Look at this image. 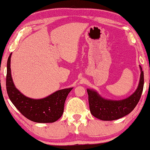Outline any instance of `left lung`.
<instances>
[{
	"label": "left lung",
	"mask_w": 150,
	"mask_h": 150,
	"mask_svg": "<svg viewBox=\"0 0 150 150\" xmlns=\"http://www.w3.org/2000/svg\"><path fill=\"white\" fill-rule=\"evenodd\" d=\"M140 66L141 75L138 87L127 98L122 100H110L101 97L97 91L87 89L88 103L91 114L101 120H114L130 114L137 105L144 89V71Z\"/></svg>",
	"instance_id": "obj_1"
}]
</instances>
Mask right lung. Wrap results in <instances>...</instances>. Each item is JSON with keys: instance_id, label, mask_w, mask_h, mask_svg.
<instances>
[{"instance_id": "add662e5", "label": "right lung", "mask_w": 150, "mask_h": 150, "mask_svg": "<svg viewBox=\"0 0 150 150\" xmlns=\"http://www.w3.org/2000/svg\"><path fill=\"white\" fill-rule=\"evenodd\" d=\"M10 54L7 60L6 87L8 96L21 114L30 120L38 123L54 122L64 113V103L71 88H64L42 99H35L23 95L15 86L11 71Z\"/></svg>"}]
</instances>
